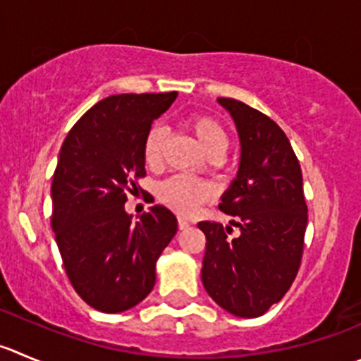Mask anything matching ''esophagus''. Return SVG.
Masks as SVG:
<instances>
[{"mask_svg":"<svg viewBox=\"0 0 361 361\" xmlns=\"http://www.w3.org/2000/svg\"><path fill=\"white\" fill-rule=\"evenodd\" d=\"M177 223H178V228H180V230H186V228H190V225H191V223L188 221L186 218H178V219H177Z\"/></svg>","mask_w":361,"mask_h":361,"instance_id":"34e87169","label":"esophagus"}]
</instances>
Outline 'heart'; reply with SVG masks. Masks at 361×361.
<instances>
[{"label":"heart","mask_w":361,"mask_h":361,"mask_svg":"<svg viewBox=\"0 0 361 361\" xmlns=\"http://www.w3.org/2000/svg\"><path fill=\"white\" fill-rule=\"evenodd\" d=\"M190 129L209 157H219L228 147V133L214 116L207 113H191L184 118ZM166 133L161 126H152L143 140V159L149 166H157L163 157ZM212 190L209 184L188 175H173L157 186V198L177 214L190 216L204 202L211 200Z\"/></svg>","instance_id":"b5f03b06"}]
</instances>
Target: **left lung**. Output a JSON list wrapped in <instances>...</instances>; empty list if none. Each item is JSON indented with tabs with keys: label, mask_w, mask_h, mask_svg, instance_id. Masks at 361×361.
Returning a JSON list of instances; mask_svg holds the SVG:
<instances>
[{
	"label": "left lung",
	"mask_w": 361,
	"mask_h": 361,
	"mask_svg": "<svg viewBox=\"0 0 361 361\" xmlns=\"http://www.w3.org/2000/svg\"><path fill=\"white\" fill-rule=\"evenodd\" d=\"M241 138V164L219 209L232 226L200 221L202 281L209 296L239 317H259L293 286L305 246L308 209L300 161L274 120L235 99L219 97Z\"/></svg>",
	"instance_id": "1"
}]
</instances>
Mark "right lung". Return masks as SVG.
<instances>
[{
	"label": "right lung",
	"instance_id": "right-lung-1",
	"mask_svg": "<svg viewBox=\"0 0 361 361\" xmlns=\"http://www.w3.org/2000/svg\"><path fill=\"white\" fill-rule=\"evenodd\" d=\"M177 92L120 94L74 123L51 184V226L65 273L85 303L116 314L145 300L177 218L154 205L131 223L123 204L145 177L143 140ZM142 190V188H140Z\"/></svg>",
	"mask_w": 361,
	"mask_h": 361
}]
</instances>
